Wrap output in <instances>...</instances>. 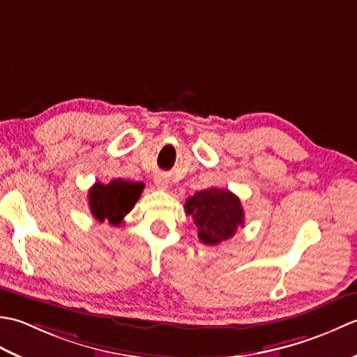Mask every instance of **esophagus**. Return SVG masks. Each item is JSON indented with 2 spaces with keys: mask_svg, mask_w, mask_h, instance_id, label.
Here are the masks:
<instances>
[{
  "mask_svg": "<svg viewBox=\"0 0 357 357\" xmlns=\"http://www.w3.org/2000/svg\"><path fill=\"white\" fill-rule=\"evenodd\" d=\"M155 185L158 188H161V190H167V187H169V179H167L165 174H158L155 178Z\"/></svg>",
  "mask_w": 357,
  "mask_h": 357,
  "instance_id": "34e87169",
  "label": "esophagus"
}]
</instances>
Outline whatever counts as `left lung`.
<instances>
[{
    "instance_id": "obj_1",
    "label": "left lung",
    "mask_w": 357,
    "mask_h": 357,
    "mask_svg": "<svg viewBox=\"0 0 357 357\" xmlns=\"http://www.w3.org/2000/svg\"><path fill=\"white\" fill-rule=\"evenodd\" d=\"M187 215L198 227V238L206 245H218L230 239L238 227H244V208L230 190L207 188L196 192L185 201Z\"/></svg>"
}]
</instances>
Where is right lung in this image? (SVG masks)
I'll return each mask as SVG.
<instances>
[{"label":"right lung","instance_id":"add662e5","mask_svg":"<svg viewBox=\"0 0 357 357\" xmlns=\"http://www.w3.org/2000/svg\"><path fill=\"white\" fill-rule=\"evenodd\" d=\"M144 190L142 183L113 179L109 184L95 183L89 190V206L95 219L110 225L123 224Z\"/></svg>","mask_w":357,"mask_h":357}]
</instances>
